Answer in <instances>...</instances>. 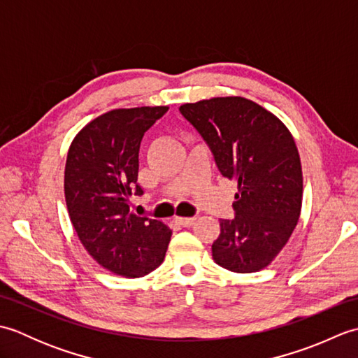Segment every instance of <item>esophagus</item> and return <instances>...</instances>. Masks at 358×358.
Listing matches in <instances>:
<instances>
[{
  "label": "esophagus",
  "instance_id": "34e87169",
  "mask_svg": "<svg viewBox=\"0 0 358 358\" xmlns=\"http://www.w3.org/2000/svg\"><path fill=\"white\" fill-rule=\"evenodd\" d=\"M195 222V218H185V217H175V223L183 226V227H189L192 226Z\"/></svg>",
  "mask_w": 358,
  "mask_h": 358
}]
</instances>
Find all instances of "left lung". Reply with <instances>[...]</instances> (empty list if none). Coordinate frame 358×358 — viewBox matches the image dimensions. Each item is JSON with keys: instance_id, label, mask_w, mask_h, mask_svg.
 <instances>
[{"instance_id": "obj_1", "label": "left lung", "mask_w": 358, "mask_h": 358, "mask_svg": "<svg viewBox=\"0 0 358 358\" xmlns=\"http://www.w3.org/2000/svg\"><path fill=\"white\" fill-rule=\"evenodd\" d=\"M180 112L208 141L223 177L237 181L235 218L220 222L214 262L237 273L268 268L301 212L303 172L292 134L245 96L185 103Z\"/></svg>"}]
</instances>
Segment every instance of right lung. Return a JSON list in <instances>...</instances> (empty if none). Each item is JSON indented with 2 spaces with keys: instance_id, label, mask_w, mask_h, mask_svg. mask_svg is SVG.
Wrapping results in <instances>:
<instances>
[{
  "instance_id": "1",
  "label": "right lung",
  "mask_w": 358,
  "mask_h": 358,
  "mask_svg": "<svg viewBox=\"0 0 358 358\" xmlns=\"http://www.w3.org/2000/svg\"><path fill=\"white\" fill-rule=\"evenodd\" d=\"M167 106L112 109L75 135L67 152L64 196L81 245L115 275L144 277L163 263L169 226L131 212V196L141 195L138 150L144 132Z\"/></svg>"
}]
</instances>
